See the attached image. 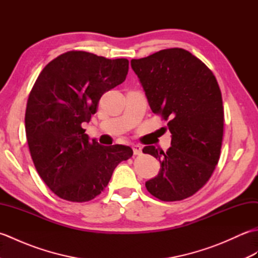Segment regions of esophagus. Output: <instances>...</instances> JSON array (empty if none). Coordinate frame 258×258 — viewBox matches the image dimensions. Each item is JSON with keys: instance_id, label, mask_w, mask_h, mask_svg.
I'll return each mask as SVG.
<instances>
[{"instance_id": "34e87169", "label": "esophagus", "mask_w": 258, "mask_h": 258, "mask_svg": "<svg viewBox=\"0 0 258 258\" xmlns=\"http://www.w3.org/2000/svg\"><path fill=\"white\" fill-rule=\"evenodd\" d=\"M132 149H133V152H134V154H135V155H141V153H142V147H141L140 145H133V146H132Z\"/></svg>"}]
</instances>
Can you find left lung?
Instances as JSON below:
<instances>
[{"instance_id": "left-lung-1", "label": "left lung", "mask_w": 258, "mask_h": 258, "mask_svg": "<svg viewBox=\"0 0 258 258\" xmlns=\"http://www.w3.org/2000/svg\"><path fill=\"white\" fill-rule=\"evenodd\" d=\"M150 107L168 120L171 147L143 153L158 158L161 169L145 186L164 202L182 201L204 186L220 160L224 108L220 86L200 58L174 47L132 59Z\"/></svg>"}]
</instances>
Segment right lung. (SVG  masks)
I'll return each mask as SVG.
<instances>
[{"instance_id":"obj_1","label":"right lung","mask_w":258,"mask_h":258,"mask_svg":"<svg viewBox=\"0 0 258 258\" xmlns=\"http://www.w3.org/2000/svg\"><path fill=\"white\" fill-rule=\"evenodd\" d=\"M127 72L126 58L70 51L48 63L33 85L25 112L27 144L38 175L59 199H95L115 167L132 157L130 146H102L82 127L101 96L123 83Z\"/></svg>"}]
</instances>
